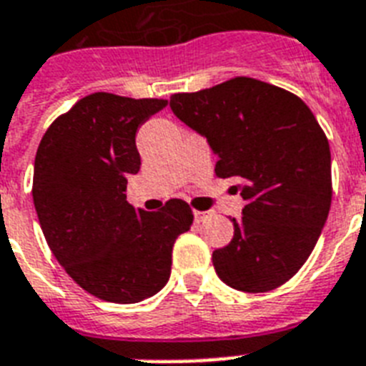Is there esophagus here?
Listing matches in <instances>:
<instances>
[{
    "mask_svg": "<svg viewBox=\"0 0 366 366\" xmlns=\"http://www.w3.org/2000/svg\"><path fill=\"white\" fill-rule=\"evenodd\" d=\"M207 217H209V212H205V211H194V220H195V222H203V220H205Z\"/></svg>",
    "mask_w": 366,
    "mask_h": 366,
    "instance_id": "esophagus-1",
    "label": "esophagus"
}]
</instances>
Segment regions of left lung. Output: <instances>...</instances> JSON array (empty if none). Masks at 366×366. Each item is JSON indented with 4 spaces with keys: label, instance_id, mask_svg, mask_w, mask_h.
I'll return each mask as SVG.
<instances>
[{
    "label": "left lung",
    "instance_id": "1",
    "mask_svg": "<svg viewBox=\"0 0 366 366\" xmlns=\"http://www.w3.org/2000/svg\"><path fill=\"white\" fill-rule=\"evenodd\" d=\"M172 114L207 138L218 178H235L244 199L234 237L212 252L232 289L266 292L312 254L332 199L330 148L312 110L269 83L235 77L171 97Z\"/></svg>",
    "mask_w": 366,
    "mask_h": 366
}]
</instances>
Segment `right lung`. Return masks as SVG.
<instances>
[{"label": "right lung", "mask_w": 366, "mask_h": 366, "mask_svg": "<svg viewBox=\"0 0 366 366\" xmlns=\"http://www.w3.org/2000/svg\"><path fill=\"white\" fill-rule=\"evenodd\" d=\"M167 100L94 93L54 119L34 163V205L54 258L100 300L137 304L171 277L172 244L194 214L182 199L157 212L127 203L140 171L137 132Z\"/></svg>", "instance_id": "1"}]
</instances>
